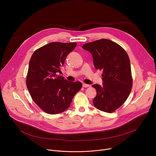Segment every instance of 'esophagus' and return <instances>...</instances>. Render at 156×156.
<instances>
[{
	"label": "esophagus",
	"instance_id": "34e87169",
	"mask_svg": "<svg viewBox=\"0 0 156 156\" xmlns=\"http://www.w3.org/2000/svg\"><path fill=\"white\" fill-rule=\"evenodd\" d=\"M83 87H90V85L87 84H85V83H83Z\"/></svg>",
	"mask_w": 156,
	"mask_h": 156
}]
</instances>
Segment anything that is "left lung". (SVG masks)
<instances>
[{"label": "left lung", "mask_w": 156, "mask_h": 156, "mask_svg": "<svg viewBox=\"0 0 156 156\" xmlns=\"http://www.w3.org/2000/svg\"><path fill=\"white\" fill-rule=\"evenodd\" d=\"M82 48L92 54L95 68L103 71V85H92L97 91L93 104L103 112H114L126 101L131 91L129 57L118 44L107 39L86 43Z\"/></svg>", "instance_id": "left-lung-1"}]
</instances>
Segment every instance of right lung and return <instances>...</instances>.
Listing matches in <instances>:
<instances>
[{
  "label": "right lung",
  "mask_w": 156,
  "mask_h": 156,
  "mask_svg": "<svg viewBox=\"0 0 156 156\" xmlns=\"http://www.w3.org/2000/svg\"><path fill=\"white\" fill-rule=\"evenodd\" d=\"M76 44L50 42L36 50L30 58L27 86L34 102L46 113L64 112L82 87L81 82L68 81L58 75L66 56Z\"/></svg>",
  "instance_id": "obj_1"
}]
</instances>
